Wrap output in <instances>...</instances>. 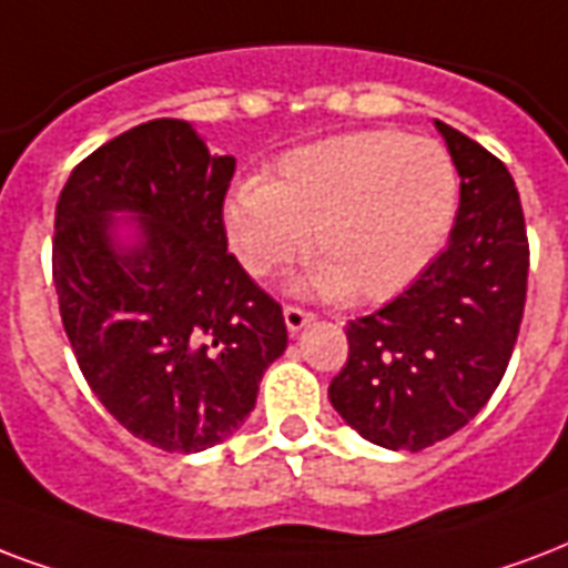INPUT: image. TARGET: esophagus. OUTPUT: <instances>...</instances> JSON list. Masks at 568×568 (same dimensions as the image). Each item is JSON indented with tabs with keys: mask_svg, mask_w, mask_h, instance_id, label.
Returning a JSON list of instances; mask_svg holds the SVG:
<instances>
[{
	"mask_svg": "<svg viewBox=\"0 0 568 568\" xmlns=\"http://www.w3.org/2000/svg\"><path fill=\"white\" fill-rule=\"evenodd\" d=\"M283 318H285V327H288V333H292V336H297V333H301L306 324L315 322V315L306 313V310H301V306H285Z\"/></svg>",
	"mask_w": 568,
	"mask_h": 568,
	"instance_id": "obj_1",
	"label": "esophagus"
}]
</instances>
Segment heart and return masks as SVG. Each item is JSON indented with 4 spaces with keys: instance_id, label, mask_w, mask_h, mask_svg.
<instances>
[{
    "instance_id": "1",
    "label": "heart",
    "mask_w": 568,
    "mask_h": 568,
    "mask_svg": "<svg viewBox=\"0 0 568 568\" xmlns=\"http://www.w3.org/2000/svg\"><path fill=\"white\" fill-rule=\"evenodd\" d=\"M456 205V166L438 142L354 130L285 151L267 181H241L223 202V232L250 276L288 265L310 232L303 292L378 303L423 274Z\"/></svg>"
}]
</instances>
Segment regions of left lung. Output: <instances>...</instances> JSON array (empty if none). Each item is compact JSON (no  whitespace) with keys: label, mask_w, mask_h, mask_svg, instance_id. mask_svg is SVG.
Returning a JSON list of instances; mask_svg holds the SVG:
<instances>
[{"label":"left lung","mask_w":568,"mask_h":568,"mask_svg":"<svg viewBox=\"0 0 568 568\" xmlns=\"http://www.w3.org/2000/svg\"><path fill=\"white\" fill-rule=\"evenodd\" d=\"M435 128L462 179L447 250L408 292L348 324V363L327 389L357 435L408 453L456 435L491 399L518 339L530 265L509 169L456 128Z\"/></svg>","instance_id":"1"}]
</instances>
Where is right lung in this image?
I'll return each instance as SVG.
<instances>
[{"mask_svg":"<svg viewBox=\"0 0 568 568\" xmlns=\"http://www.w3.org/2000/svg\"><path fill=\"white\" fill-rule=\"evenodd\" d=\"M235 158L154 119L73 169L55 205L53 283L82 375L130 435L202 453L250 417L285 352L283 310L226 253Z\"/></svg>","mask_w":568,"mask_h":568,"instance_id":"right-lung-1","label":"right lung"}]
</instances>
